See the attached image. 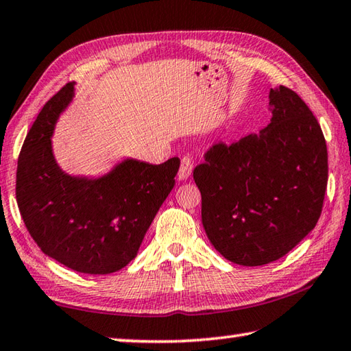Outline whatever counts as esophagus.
Listing matches in <instances>:
<instances>
[{
    "instance_id": "obj_1",
    "label": "esophagus",
    "mask_w": 351,
    "mask_h": 351,
    "mask_svg": "<svg viewBox=\"0 0 351 351\" xmlns=\"http://www.w3.org/2000/svg\"><path fill=\"white\" fill-rule=\"evenodd\" d=\"M191 170H193V161H191V158L182 156L181 167H180V171H178V178H180L181 181L187 180V178L191 175Z\"/></svg>"
}]
</instances>
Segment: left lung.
Listing matches in <instances>:
<instances>
[{
	"mask_svg": "<svg viewBox=\"0 0 351 351\" xmlns=\"http://www.w3.org/2000/svg\"><path fill=\"white\" fill-rule=\"evenodd\" d=\"M271 125L231 144L213 143L193 170L202 225L232 263L262 266L311 232L327 189V146L318 120L291 88H271Z\"/></svg>",
	"mask_w": 351,
	"mask_h": 351,
	"instance_id": "1",
	"label": "left lung"
}]
</instances>
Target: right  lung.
<instances>
[{
    "label": "right lung",
    "instance_id": "1",
    "mask_svg": "<svg viewBox=\"0 0 351 351\" xmlns=\"http://www.w3.org/2000/svg\"><path fill=\"white\" fill-rule=\"evenodd\" d=\"M71 97L73 82L45 103L27 134L18 158L16 202L40 251L73 271L105 276L136 256L173 189L180 158L158 166L128 160L100 180L65 175L50 136Z\"/></svg>",
    "mask_w": 351,
    "mask_h": 351
}]
</instances>
